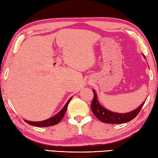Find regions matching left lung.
<instances>
[{
  "label": "left lung",
  "instance_id": "left-lung-1",
  "mask_svg": "<svg viewBox=\"0 0 158 158\" xmlns=\"http://www.w3.org/2000/svg\"><path fill=\"white\" fill-rule=\"evenodd\" d=\"M143 56L144 58H146L143 54ZM93 94H94V97H93L91 106H91V110L95 116L100 121L105 123L121 124L132 121L139 113L141 107H142L146 102L144 101L139 107L130 112H127V113H116V112H113L110 110H108L107 109L105 108L102 105H101L100 102L98 101L97 93L94 89L93 90Z\"/></svg>",
  "mask_w": 158,
  "mask_h": 158
}]
</instances>
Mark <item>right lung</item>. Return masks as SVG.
Segmentation results:
<instances>
[{"label": "right lung", "mask_w": 158, "mask_h": 158, "mask_svg": "<svg viewBox=\"0 0 158 158\" xmlns=\"http://www.w3.org/2000/svg\"><path fill=\"white\" fill-rule=\"evenodd\" d=\"M73 97L70 98L68 100V101L67 102L65 106H63V109L58 112V114H56L55 116H52L50 118H48L47 120H44V121H26V120H24V121L27 123L28 124L31 125H33V126H36V127H49V126H52V125H56L59 123L65 115V112L67 111V108H68V104L70 100H72Z\"/></svg>", "instance_id": "obj_1"}]
</instances>
